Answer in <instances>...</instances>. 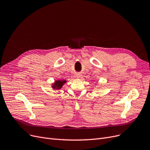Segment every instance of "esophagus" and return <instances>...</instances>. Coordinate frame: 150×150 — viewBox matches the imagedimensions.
<instances>
[{"label": "esophagus", "instance_id": "esophagus-1", "mask_svg": "<svg viewBox=\"0 0 150 150\" xmlns=\"http://www.w3.org/2000/svg\"><path fill=\"white\" fill-rule=\"evenodd\" d=\"M81 74H76V78H81Z\"/></svg>", "mask_w": 150, "mask_h": 150}]
</instances>
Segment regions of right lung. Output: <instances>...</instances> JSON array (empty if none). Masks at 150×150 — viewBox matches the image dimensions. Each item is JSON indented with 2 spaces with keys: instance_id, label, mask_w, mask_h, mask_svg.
<instances>
[{
  "instance_id": "right-lung-1",
  "label": "right lung",
  "mask_w": 150,
  "mask_h": 150,
  "mask_svg": "<svg viewBox=\"0 0 150 150\" xmlns=\"http://www.w3.org/2000/svg\"><path fill=\"white\" fill-rule=\"evenodd\" d=\"M67 81L64 79L62 80H56L52 84V88L54 90H59L61 89L64 83H67Z\"/></svg>"
}]
</instances>
